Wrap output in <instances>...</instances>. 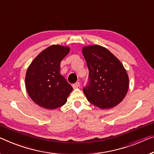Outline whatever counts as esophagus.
I'll return each mask as SVG.
<instances>
[{"instance_id":"1","label":"esophagus","mask_w":154,"mask_h":154,"mask_svg":"<svg viewBox=\"0 0 154 154\" xmlns=\"http://www.w3.org/2000/svg\"><path fill=\"white\" fill-rule=\"evenodd\" d=\"M79 86H80V83H79V82H76V83H75V84H72L73 88H78V87H79Z\"/></svg>"}]
</instances>
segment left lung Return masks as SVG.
Segmentation results:
<instances>
[{
	"mask_svg": "<svg viewBox=\"0 0 154 154\" xmlns=\"http://www.w3.org/2000/svg\"><path fill=\"white\" fill-rule=\"evenodd\" d=\"M89 74L83 88L87 100L100 109L116 106L128 89L127 71L114 55L100 45L84 47L82 50Z\"/></svg>",
	"mask_w": 154,
	"mask_h": 154,
	"instance_id": "1",
	"label": "left lung"
}]
</instances>
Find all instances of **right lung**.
Here are the masks:
<instances>
[{
    "label": "right lung",
    "instance_id": "right-lung-1",
    "mask_svg": "<svg viewBox=\"0 0 154 154\" xmlns=\"http://www.w3.org/2000/svg\"><path fill=\"white\" fill-rule=\"evenodd\" d=\"M70 48L59 45L47 48L34 59L27 70L26 87L36 104L54 109L66 104L72 87L60 74V63Z\"/></svg>",
    "mask_w": 154,
    "mask_h": 154
}]
</instances>
